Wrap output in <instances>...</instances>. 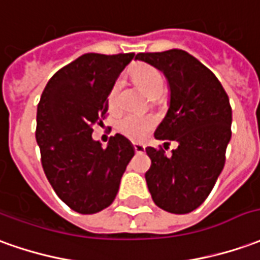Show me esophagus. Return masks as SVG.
I'll use <instances>...</instances> for the list:
<instances>
[{
    "mask_svg": "<svg viewBox=\"0 0 260 260\" xmlns=\"http://www.w3.org/2000/svg\"><path fill=\"white\" fill-rule=\"evenodd\" d=\"M133 147L136 153H144V150H146V147L143 144H140V143H134Z\"/></svg>",
    "mask_w": 260,
    "mask_h": 260,
    "instance_id": "obj_1",
    "label": "esophagus"
}]
</instances>
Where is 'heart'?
Masks as SVG:
<instances>
[{"mask_svg":"<svg viewBox=\"0 0 260 260\" xmlns=\"http://www.w3.org/2000/svg\"><path fill=\"white\" fill-rule=\"evenodd\" d=\"M132 78L141 90L150 98L161 94L164 90L162 76L154 66L146 65V63L136 65L132 69ZM117 90H119V82H116L110 90V94H109L110 105H114ZM153 127L154 119L151 116H144V114H137V113H126L117 123V130L132 140H141L143 137H146V134Z\"/></svg>","mask_w":260,"mask_h":260,"instance_id":"obj_1","label":"heart"}]
</instances>
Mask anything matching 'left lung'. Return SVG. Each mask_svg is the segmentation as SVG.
<instances>
[{"label":"left lung","mask_w":260,"mask_h":260,"mask_svg":"<svg viewBox=\"0 0 260 260\" xmlns=\"http://www.w3.org/2000/svg\"><path fill=\"white\" fill-rule=\"evenodd\" d=\"M166 75L170 107L157 127V140L177 141L166 155L147 147L151 166L146 181L154 204L171 214H188L207 200L225 166L232 109L221 82L188 52L170 49L137 53Z\"/></svg>","instance_id":"left-lung-1"}]
</instances>
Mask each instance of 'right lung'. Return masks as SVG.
<instances>
[{
	"mask_svg": "<svg viewBox=\"0 0 260 260\" xmlns=\"http://www.w3.org/2000/svg\"><path fill=\"white\" fill-rule=\"evenodd\" d=\"M134 53H85L63 66L45 86L37 112V143L48 181L79 214H96L116 198L134 148L116 134L106 148L92 139L103 124L109 94Z\"/></svg>",
	"mask_w": 260,
	"mask_h": 260,
	"instance_id": "1",
	"label": "right lung"
}]
</instances>
